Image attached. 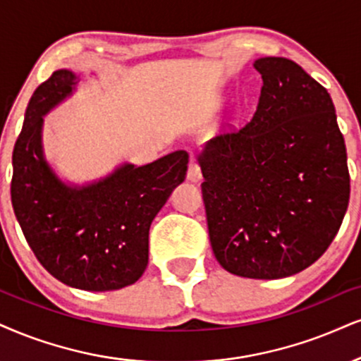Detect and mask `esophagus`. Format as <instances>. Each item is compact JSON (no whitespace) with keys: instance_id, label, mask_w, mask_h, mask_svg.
<instances>
[{"instance_id":"obj_1","label":"esophagus","mask_w":361,"mask_h":361,"mask_svg":"<svg viewBox=\"0 0 361 361\" xmlns=\"http://www.w3.org/2000/svg\"><path fill=\"white\" fill-rule=\"evenodd\" d=\"M188 179L190 182H199L202 179V171H201V166H199L195 160H190L189 164V169H188Z\"/></svg>"}]
</instances>
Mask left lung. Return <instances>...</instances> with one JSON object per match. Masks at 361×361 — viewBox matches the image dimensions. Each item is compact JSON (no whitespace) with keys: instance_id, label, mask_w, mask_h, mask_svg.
I'll use <instances>...</instances> for the list:
<instances>
[{"instance_id":"left-lung-1","label":"left lung","mask_w":361,"mask_h":361,"mask_svg":"<svg viewBox=\"0 0 361 361\" xmlns=\"http://www.w3.org/2000/svg\"><path fill=\"white\" fill-rule=\"evenodd\" d=\"M251 122L199 155L209 239L219 264L252 279L308 268L340 229L350 199L346 147L326 88L293 60L255 61Z\"/></svg>"}]
</instances>
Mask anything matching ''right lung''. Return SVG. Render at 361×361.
<instances>
[{
  "instance_id": "add662e5",
  "label": "right lung",
  "mask_w": 361,
  "mask_h": 361,
  "mask_svg": "<svg viewBox=\"0 0 361 361\" xmlns=\"http://www.w3.org/2000/svg\"><path fill=\"white\" fill-rule=\"evenodd\" d=\"M80 77L56 70L26 106L13 149L11 204L26 243L58 281L85 291L133 284L149 262V229L188 172L185 150L145 166L122 164L104 179L65 184L43 154V117L75 90Z\"/></svg>"
}]
</instances>
